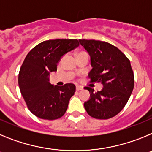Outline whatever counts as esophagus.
I'll return each mask as SVG.
<instances>
[{"instance_id":"esophagus-1","label":"esophagus","mask_w":152,"mask_h":152,"mask_svg":"<svg viewBox=\"0 0 152 152\" xmlns=\"http://www.w3.org/2000/svg\"><path fill=\"white\" fill-rule=\"evenodd\" d=\"M76 90H77V91H81V90H83V87H82V86H79V85H77V86H76Z\"/></svg>"}]
</instances>
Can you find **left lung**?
Masks as SVG:
<instances>
[{
  "label": "left lung",
  "mask_w": 152,
  "mask_h": 152,
  "mask_svg": "<svg viewBox=\"0 0 152 152\" xmlns=\"http://www.w3.org/2000/svg\"><path fill=\"white\" fill-rule=\"evenodd\" d=\"M91 57L92 69L88 74L92 82H100L103 88L89 91L84 102L86 111L92 117L107 119L117 115L128 102L134 88V75L129 60L116 46L98 40L79 39Z\"/></svg>",
  "instance_id": "1"
}]
</instances>
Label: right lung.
Returning a JSON list of instances; mask_svg holds the SVG:
<instances>
[{"label":"right lung","mask_w":152,"mask_h":152,"mask_svg":"<svg viewBox=\"0 0 152 152\" xmlns=\"http://www.w3.org/2000/svg\"><path fill=\"white\" fill-rule=\"evenodd\" d=\"M78 45L77 39L47 40L36 45L25 58L19 73V88L29 110L37 117L53 120L66 112L75 85L55 86L49 82V76L57 71L62 56Z\"/></svg>","instance_id":"obj_1"}]
</instances>
